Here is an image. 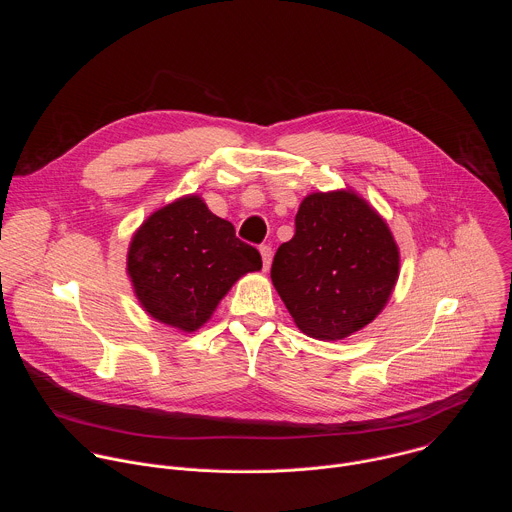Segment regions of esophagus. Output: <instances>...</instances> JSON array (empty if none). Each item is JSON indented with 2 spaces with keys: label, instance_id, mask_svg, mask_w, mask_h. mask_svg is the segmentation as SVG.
Listing matches in <instances>:
<instances>
[{
  "label": "esophagus",
  "instance_id": "esophagus-1",
  "mask_svg": "<svg viewBox=\"0 0 512 512\" xmlns=\"http://www.w3.org/2000/svg\"><path fill=\"white\" fill-rule=\"evenodd\" d=\"M259 253H261V259H263V269L267 271L269 265H271V257H273V251L269 245H261L259 247Z\"/></svg>",
  "mask_w": 512,
  "mask_h": 512
}]
</instances>
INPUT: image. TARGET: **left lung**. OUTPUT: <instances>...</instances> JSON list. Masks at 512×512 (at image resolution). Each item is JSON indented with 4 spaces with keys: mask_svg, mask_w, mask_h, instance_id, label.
I'll list each match as a JSON object with an SVG mask.
<instances>
[{
    "mask_svg": "<svg viewBox=\"0 0 512 512\" xmlns=\"http://www.w3.org/2000/svg\"><path fill=\"white\" fill-rule=\"evenodd\" d=\"M399 277V249L379 212L352 190L308 194L271 281L296 326L342 340L371 324Z\"/></svg>",
    "mask_w": 512,
    "mask_h": 512,
    "instance_id": "left-lung-1",
    "label": "left lung"
}]
</instances>
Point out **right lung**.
<instances>
[{
    "label": "right lung",
    "mask_w": 512,
    "mask_h": 512,
    "mask_svg": "<svg viewBox=\"0 0 512 512\" xmlns=\"http://www.w3.org/2000/svg\"><path fill=\"white\" fill-rule=\"evenodd\" d=\"M259 269V251L237 239L235 227L196 194L145 218L127 251V273L141 308L182 332L208 322L233 283Z\"/></svg>",
    "instance_id": "1"
}]
</instances>
